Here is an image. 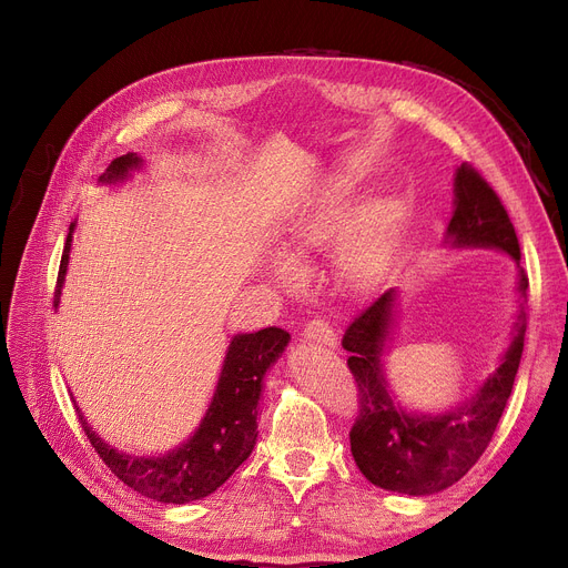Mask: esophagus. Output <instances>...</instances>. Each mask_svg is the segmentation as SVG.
<instances>
[{"label": "esophagus", "instance_id": "1", "mask_svg": "<svg viewBox=\"0 0 568 568\" xmlns=\"http://www.w3.org/2000/svg\"><path fill=\"white\" fill-rule=\"evenodd\" d=\"M306 341H313V343H320V345H329L334 347L338 343L336 338V332L334 326L326 322V320H311L306 326H304V334H302Z\"/></svg>", "mask_w": 568, "mask_h": 568}]
</instances>
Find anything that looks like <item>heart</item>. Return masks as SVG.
<instances>
[{
    "label": "heart",
    "mask_w": 568,
    "mask_h": 568,
    "mask_svg": "<svg viewBox=\"0 0 568 568\" xmlns=\"http://www.w3.org/2000/svg\"><path fill=\"white\" fill-rule=\"evenodd\" d=\"M354 191L356 182L352 176H336L317 200L292 221L285 244L290 260L302 262L311 251L334 242L349 216ZM396 216L398 206L389 197L368 200L354 214L338 246V268L349 285H364L377 272L379 260L389 246ZM274 276L287 283L294 278V266L287 260H278L274 264Z\"/></svg>",
    "instance_id": "1"
}]
</instances>
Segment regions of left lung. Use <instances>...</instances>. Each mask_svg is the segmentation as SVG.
<instances>
[{
    "instance_id": "left-lung-1",
    "label": "left lung",
    "mask_w": 568,
    "mask_h": 568,
    "mask_svg": "<svg viewBox=\"0 0 568 568\" xmlns=\"http://www.w3.org/2000/svg\"><path fill=\"white\" fill-rule=\"evenodd\" d=\"M454 186L456 209L446 227V242L454 246L499 248L520 262L516 227L479 170L463 163ZM527 287L529 278L520 266L518 290L525 302ZM394 300L396 290L379 294L347 324L343 334V347L349 352L347 368L359 392V414L349 430V446L356 467L371 484L405 495H433L460 481L488 449L514 389L527 315L520 311L514 341L479 394L454 412L426 416L407 414L386 389L382 352L394 324Z\"/></svg>"
}]
</instances>
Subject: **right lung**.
Returning <instances> with one entry per match:
<instances>
[{
    "label": "right lung",
    "instance_id": "add662e5",
    "mask_svg": "<svg viewBox=\"0 0 568 568\" xmlns=\"http://www.w3.org/2000/svg\"><path fill=\"white\" fill-rule=\"evenodd\" d=\"M138 165L140 159L135 154L119 156L110 163L101 179L103 182H116V179H124L129 170ZM71 232L73 225L69 227L62 264H59L52 302L54 308L59 304V294H62L69 264ZM287 341L290 334L278 329V326H266V329L255 334L234 336L227 347L214 400L209 405L200 428L179 449H172L161 458H138L110 449L89 428L78 409L82 430L116 479L140 495L163 504H186L202 499L221 488L234 474V469L251 456L257 439V403L262 394V377L266 368L278 359Z\"/></svg>",
    "mask_w": 568,
    "mask_h": 568
}]
</instances>
